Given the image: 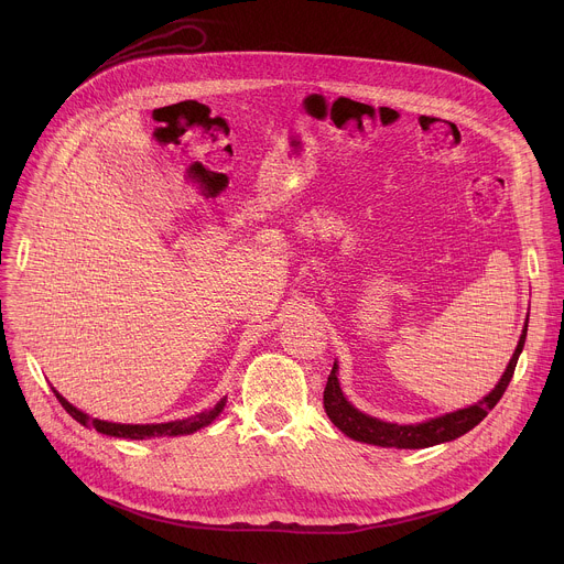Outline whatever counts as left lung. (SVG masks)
I'll return each instance as SVG.
<instances>
[{"label": "left lung", "instance_id": "8db88e82", "mask_svg": "<svg viewBox=\"0 0 564 564\" xmlns=\"http://www.w3.org/2000/svg\"><path fill=\"white\" fill-rule=\"evenodd\" d=\"M527 326H529V316L524 321V328L520 335V341L516 346V352L507 366V370L502 372L500 381L496 383V388L481 397L475 404L440 415V417H431L426 422L420 424H394V422H383L377 420L372 415L361 413L359 409H355L350 401L346 399L341 386H339V364L335 361L333 372L328 377L326 390H324V409L330 417V422L348 437L364 442V444H372V446H383V448H429L435 444H444L451 440L462 437L464 433H468L470 429H475L481 420L489 415V411L498 404L500 397L505 394L518 357L524 348V339H527Z\"/></svg>", "mask_w": 564, "mask_h": 564}]
</instances>
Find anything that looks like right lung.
Wrapping results in <instances>:
<instances>
[{"mask_svg": "<svg viewBox=\"0 0 564 564\" xmlns=\"http://www.w3.org/2000/svg\"><path fill=\"white\" fill-rule=\"evenodd\" d=\"M55 397L59 399V404L64 406V411L83 426L87 429H96L102 435L109 437H122V440H151V437H178V435H192L205 426H209L225 409L227 397H223L218 404L212 411L198 413L194 417H185V420H176V422H163V424H116V422H105V420H96L91 415H87L85 411L75 409L70 401H66L55 388H53Z\"/></svg>", "mask_w": 564, "mask_h": 564, "instance_id": "right-lung-1", "label": "right lung"}]
</instances>
